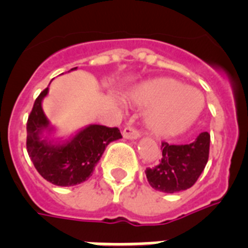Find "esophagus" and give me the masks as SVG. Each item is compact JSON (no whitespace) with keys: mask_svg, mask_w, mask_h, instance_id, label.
<instances>
[{"mask_svg":"<svg viewBox=\"0 0 248 248\" xmlns=\"http://www.w3.org/2000/svg\"><path fill=\"white\" fill-rule=\"evenodd\" d=\"M123 137L125 139H138L140 137V133L137 130V129L132 128V126H126L124 130H123Z\"/></svg>","mask_w":248,"mask_h":248,"instance_id":"esophagus-1","label":"esophagus"}]
</instances>
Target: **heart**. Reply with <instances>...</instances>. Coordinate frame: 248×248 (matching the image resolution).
<instances>
[{
    "label": "heart",
    "instance_id": "heart-1",
    "mask_svg": "<svg viewBox=\"0 0 248 248\" xmlns=\"http://www.w3.org/2000/svg\"><path fill=\"white\" fill-rule=\"evenodd\" d=\"M130 100L148 108L144 118L147 128L162 137L185 132L202 109V93L172 78H157L138 86L130 93Z\"/></svg>",
    "mask_w": 248,
    "mask_h": 248
}]
</instances>
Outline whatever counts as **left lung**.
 I'll return each mask as SVG.
<instances>
[{
    "mask_svg": "<svg viewBox=\"0 0 248 248\" xmlns=\"http://www.w3.org/2000/svg\"><path fill=\"white\" fill-rule=\"evenodd\" d=\"M210 134L200 133L189 144L162 143V158L146 170L147 180L155 190L173 194L190 189L205 169L209 158Z\"/></svg>",
    "mask_w": 248,
    "mask_h": 248,
    "instance_id": "8db88e82",
    "label": "left lung"
}]
</instances>
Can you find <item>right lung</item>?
I'll return each mask as SVG.
<instances>
[{
    "label": "right lung",
    "instance_id": "add662e5",
    "mask_svg": "<svg viewBox=\"0 0 248 248\" xmlns=\"http://www.w3.org/2000/svg\"><path fill=\"white\" fill-rule=\"evenodd\" d=\"M73 69L77 67L71 71ZM48 92L46 87L38 96L29 115V157L36 171L49 183L57 186L77 185L89 179L106 147L122 138V134L118 128L90 124L67 138L55 137L57 129L43 110V100Z\"/></svg>",
    "mask_w": 248,
    "mask_h": 248
}]
</instances>
